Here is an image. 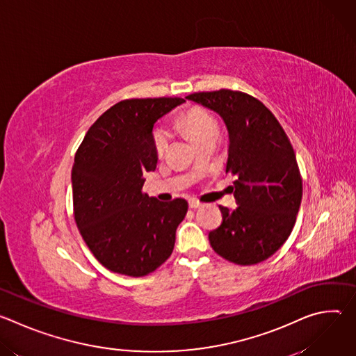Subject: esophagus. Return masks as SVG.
I'll use <instances>...</instances> for the list:
<instances>
[{"label":"esophagus","instance_id":"1","mask_svg":"<svg viewBox=\"0 0 356 356\" xmlns=\"http://www.w3.org/2000/svg\"><path fill=\"white\" fill-rule=\"evenodd\" d=\"M188 206H190V209H198V207H201L202 206V202H200L198 200H190L188 201Z\"/></svg>","mask_w":356,"mask_h":356}]
</instances>
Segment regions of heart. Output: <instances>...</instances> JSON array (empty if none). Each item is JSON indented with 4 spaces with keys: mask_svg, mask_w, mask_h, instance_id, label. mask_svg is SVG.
<instances>
[{
    "mask_svg": "<svg viewBox=\"0 0 356 356\" xmlns=\"http://www.w3.org/2000/svg\"><path fill=\"white\" fill-rule=\"evenodd\" d=\"M180 128L188 135V138L197 143L214 131H218L217 121L204 110L191 108L181 114L179 118ZM170 139V134L165 127H156L152 131V146L156 155H162Z\"/></svg>",
    "mask_w": 356,
    "mask_h": 356,
    "instance_id": "heart-1",
    "label": "heart"
}]
</instances>
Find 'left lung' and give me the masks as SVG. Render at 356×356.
I'll return each mask as SVG.
<instances>
[{
    "mask_svg": "<svg viewBox=\"0 0 356 356\" xmlns=\"http://www.w3.org/2000/svg\"><path fill=\"white\" fill-rule=\"evenodd\" d=\"M186 98L218 113L229 135L225 172L236 177L238 207H220L211 248L235 265L261 264L286 242L300 209L302 180L293 146L270 110L246 92L221 88Z\"/></svg>",
    "mask_w": 356,
    "mask_h": 356,
    "instance_id": "left-lung-1",
    "label": "left lung"
}]
</instances>
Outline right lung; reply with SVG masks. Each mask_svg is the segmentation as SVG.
Here are the masks:
<instances>
[{
    "mask_svg": "<svg viewBox=\"0 0 356 356\" xmlns=\"http://www.w3.org/2000/svg\"><path fill=\"white\" fill-rule=\"evenodd\" d=\"M181 103L180 97L120 101L90 127L76 152L74 220L94 258L114 273L146 276L173 252L187 201L162 202L142 187L143 173L158 163L154 124Z\"/></svg>",
    "mask_w": 356,
    "mask_h": 356,
    "instance_id": "add662e5",
    "label": "right lung"
}]
</instances>
